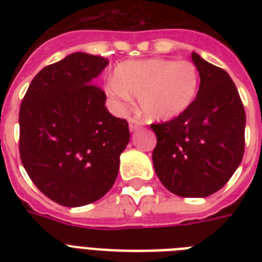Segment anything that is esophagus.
Segmentation results:
<instances>
[{
  "label": "esophagus",
  "mask_w": 262,
  "mask_h": 262,
  "mask_svg": "<svg viewBox=\"0 0 262 262\" xmlns=\"http://www.w3.org/2000/svg\"><path fill=\"white\" fill-rule=\"evenodd\" d=\"M141 125H143V122L139 121V119H136V118L129 119V129H130V132L137 130L139 127H141Z\"/></svg>",
  "instance_id": "obj_1"
}]
</instances>
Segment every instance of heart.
<instances>
[{
    "mask_svg": "<svg viewBox=\"0 0 262 262\" xmlns=\"http://www.w3.org/2000/svg\"><path fill=\"white\" fill-rule=\"evenodd\" d=\"M199 71L190 61L129 59L118 63L106 84L107 96L118 110L139 96L140 110L152 121H171L186 113L199 91Z\"/></svg>",
    "mask_w": 262,
    "mask_h": 262,
    "instance_id": "b5f03b06",
    "label": "heart"
}]
</instances>
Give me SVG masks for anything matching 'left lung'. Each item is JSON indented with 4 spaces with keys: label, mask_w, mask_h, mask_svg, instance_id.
Returning a JSON list of instances; mask_svg holds the SVG:
<instances>
[{
    "label": "left lung",
    "mask_w": 262,
    "mask_h": 262,
    "mask_svg": "<svg viewBox=\"0 0 262 262\" xmlns=\"http://www.w3.org/2000/svg\"><path fill=\"white\" fill-rule=\"evenodd\" d=\"M191 59L200 88L190 108L154 123V168L163 186L179 197H208L228 182L242 162L246 115L227 72L197 53Z\"/></svg>",
    "instance_id": "1"
}]
</instances>
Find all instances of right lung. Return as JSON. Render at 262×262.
Segmentation results:
<instances>
[{"instance_id": "right-lung-1", "label": "right lung", "mask_w": 262, "mask_h": 262, "mask_svg": "<svg viewBox=\"0 0 262 262\" xmlns=\"http://www.w3.org/2000/svg\"><path fill=\"white\" fill-rule=\"evenodd\" d=\"M108 59L73 53L45 67L20 106V158L31 181L63 207L102 199L114 185L130 133L104 106L95 79Z\"/></svg>"}]
</instances>
